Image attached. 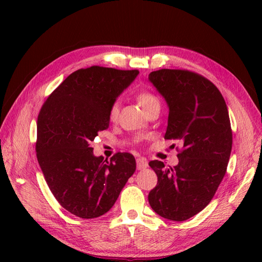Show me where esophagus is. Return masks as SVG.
Masks as SVG:
<instances>
[{"label": "esophagus", "mask_w": 262, "mask_h": 262, "mask_svg": "<svg viewBox=\"0 0 262 262\" xmlns=\"http://www.w3.org/2000/svg\"><path fill=\"white\" fill-rule=\"evenodd\" d=\"M136 164H137V169L138 170H144V169H146L147 166H148V163H147L146 159H144V158H138L136 160Z\"/></svg>", "instance_id": "1"}]
</instances>
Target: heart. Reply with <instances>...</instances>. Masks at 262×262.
<instances>
[{
  "mask_svg": "<svg viewBox=\"0 0 262 262\" xmlns=\"http://www.w3.org/2000/svg\"><path fill=\"white\" fill-rule=\"evenodd\" d=\"M137 101L141 104V107L144 110H146L147 108H149L153 104L160 103L158 97L155 96V94H153L152 92L146 91V90L141 91L137 94ZM118 114H119L118 102H114L113 104H111V107L109 109V119L111 121H115L117 118H118Z\"/></svg>",
  "mask_w": 262,
  "mask_h": 262,
  "instance_id": "b5f03b06",
  "label": "heart"
}]
</instances>
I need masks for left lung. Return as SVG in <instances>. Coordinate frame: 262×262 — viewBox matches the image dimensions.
<instances>
[{
    "label": "left lung",
    "instance_id": "8db88e82",
    "mask_svg": "<svg viewBox=\"0 0 262 262\" xmlns=\"http://www.w3.org/2000/svg\"><path fill=\"white\" fill-rule=\"evenodd\" d=\"M148 80L169 105L164 138L181 144L173 168L148 163L158 176L148 203L164 219L186 221L210 203L225 176L232 151L229 111L219 89L194 72L163 69Z\"/></svg>",
    "mask_w": 262,
    "mask_h": 262
}]
</instances>
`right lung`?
I'll return each mask as SVG.
<instances>
[{
  "mask_svg": "<svg viewBox=\"0 0 262 262\" xmlns=\"http://www.w3.org/2000/svg\"><path fill=\"white\" fill-rule=\"evenodd\" d=\"M137 70L91 66L73 72L43 102L37 120L36 152L59 205L81 219L113 207L136 170L130 153L110 161L94 157L90 143L109 127V109L135 80Z\"/></svg>",
  "mask_w": 262,
  "mask_h": 262,
  "instance_id": "1",
  "label": "right lung"
}]
</instances>
